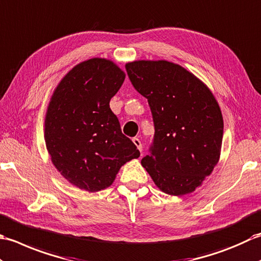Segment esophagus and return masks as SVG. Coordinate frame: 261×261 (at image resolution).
Wrapping results in <instances>:
<instances>
[{"label":"esophagus","mask_w":261,"mask_h":261,"mask_svg":"<svg viewBox=\"0 0 261 261\" xmlns=\"http://www.w3.org/2000/svg\"><path fill=\"white\" fill-rule=\"evenodd\" d=\"M133 143H134V144H135V146L138 148V151H140V152H142V150H143V145H142V143H141V141L140 140H138V138L137 137H134V138H133Z\"/></svg>","instance_id":"34e87169"}]
</instances>
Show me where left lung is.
Instances as JSON below:
<instances>
[{
  "mask_svg": "<svg viewBox=\"0 0 261 261\" xmlns=\"http://www.w3.org/2000/svg\"><path fill=\"white\" fill-rule=\"evenodd\" d=\"M125 67L133 87L147 99L155 130L142 166L163 193H193L219 162L224 126L219 103L178 64L136 61Z\"/></svg>",
  "mask_w": 261,
  "mask_h": 261,
  "instance_id": "left-lung-1",
  "label": "left lung"
}]
</instances>
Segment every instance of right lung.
Here are the masks:
<instances>
[{
    "instance_id": "1",
    "label": "right lung",
    "mask_w": 261,
    "mask_h": 261,
    "mask_svg": "<svg viewBox=\"0 0 261 261\" xmlns=\"http://www.w3.org/2000/svg\"><path fill=\"white\" fill-rule=\"evenodd\" d=\"M124 80L114 62L91 58L74 66L51 95L46 147L55 168L80 189L94 193L109 187L120 167L140 156L109 106Z\"/></svg>"
}]
</instances>
